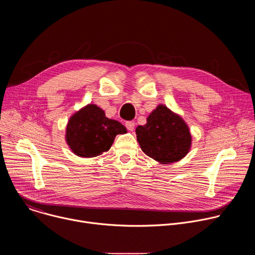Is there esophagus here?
I'll return each mask as SVG.
<instances>
[{
  "mask_svg": "<svg viewBox=\"0 0 255 255\" xmlns=\"http://www.w3.org/2000/svg\"><path fill=\"white\" fill-rule=\"evenodd\" d=\"M125 126L126 128L129 130V131H133L134 130V127H135V123L133 121H127L125 123Z\"/></svg>",
  "mask_w": 255,
  "mask_h": 255,
  "instance_id": "1",
  "label": "esophagus"
}]
</instances>
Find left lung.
<instances>
[{
  "instance_id": "1",
  "label": "left lung",
  "mask_w": 255,
  "mask_h": 255,
  "mask_svg": "<svg viewBox=\"0 0 255 255\" xmlns=\"http://www.w3.org/2000/svg\"><path fill=\"white\" fill-rule=\"evenodd\" d=\"M136 137L142 151L161 164L184 158L192 145L187 123L164 105H158L147 123L136 128Z\"/></svg>"
}]
</instances>
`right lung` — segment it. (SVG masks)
<instances>
[{"mask_svg":"<svg viewBox=\"0 0 255 255\" xmlns=\"http://www.w3.org/2000/svg\"><path fill=\"white\" fill-rule=\"evenodd\" d=\"M125 133L120 122L107 118L100 107L89 104L69 118L65 140L76 155L95 157L111 148L116 135Z\"/></svg>","mask_w":255,"mask_h":255,"instance_id":"right-lung-1","label":"right lung"}]
</instances>
